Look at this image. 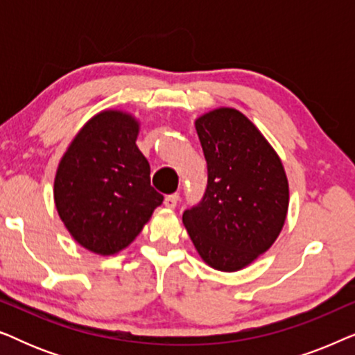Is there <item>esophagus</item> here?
I'll list each match as a JSON object with an SVG mask.
<instances>
[{
  "mask_svg": "<svg viewBox=\"0 0 355 355\" xmlns=\"http://www.w3.org/2000/svg\"><path fill=\"white\" fill-rule=\"evenodd\" d=\"M178 202H179V193L178 192L176 193H169V196L164 197V207H168V208H176Z\"/></svg>",
  "mask_w": 355,
  "mask_h": 355,
  "instance_id": "esophagus-1",
  "label": "esophagus"
}]
</instances>
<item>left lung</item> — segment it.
<instances>
[{
  "mask_svg": "<svg viewBox=\"0 0 355 355\" xmlns=\"http://www.w3.org/2000/svg\"><path fill=\"white\" fill-rule=\"evenodd\" d=\"M207 159V189L182 215L203 260L215 270L252 263L283 230L289 187L281 159L254 124L232 108L196 121Z\"/></svg>",
  "mask_w": 355,
  "mask_h": 355,
  "instance_id": "1",
  "label": "left lung"
}]
</instances>
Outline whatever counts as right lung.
<instances>
[{
    "label": "right lung",
    "instance_id": "right-lung-1",
    "mask_svg": "<svg viewBox=\"0 0 355 355\" xmlns=\"http://www.w3.org/2000/svg\"><path fill=\"white\" fill-rule=\"evenodd\" d=\"M139 124L103 111L84 125L62 157L55 203L82 247L111 255L132 242L163 196L150 184V164L135 145Z\"/></svg>",
    "mask_w": 355,
    "mask_h": 355
}]
</instances>
